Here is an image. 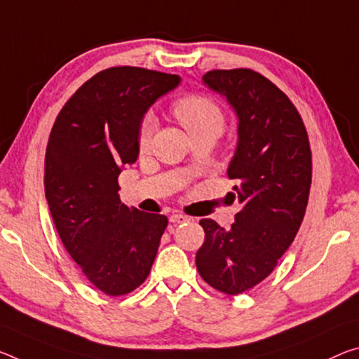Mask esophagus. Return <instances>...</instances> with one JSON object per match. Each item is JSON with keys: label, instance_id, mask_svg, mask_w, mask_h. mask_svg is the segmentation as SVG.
Instances as JSON below:
<instances>
[{"label": "esophagus", "instance_id": "obj_1", "mask_svg": "<svg viewBox=\"0 0 359 359\" xmlns=\"http://www.w3.org/2000/svg\"><path fill=\"white\" fill-rule=\"evenodd\" d=\"M169 220H170V224L179 225V224H185V222H189L190 217H189V215H184V214H172L169 217Z\"/></svg>", "mask_w": 359, "mask_h": 359}]
</instances>
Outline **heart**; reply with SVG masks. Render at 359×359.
I'll list each match as a JSON object with an SVG mask.
<instances>
[{
  "mask_svg": "<svg viewBox=\"0 0 359 359\" xmlns=\"http://www.w3.org/2000/svg\"><path fill=\"white\" fill-rule=\"evenodd\" d=\"M174 116L184 126L191 139L196 137H220L225 129V113L222 107L206 94L191 93L174 100ZM156 129V121L153 115H147L140 119L137 130V145L142 151L149 150Z\"/></svg>",
  "mask_w": 359,
  "mask_h": 359,
  "instance_id": "obj_1",
  "label": "heart"
}]
</instances>
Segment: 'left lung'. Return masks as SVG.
<instances>
[{"label": "left lung", "instance_id": "obj_1", "mask_svg": "<svg viewBox=\"0 0 359 359\" xmlns=\"http://www.w3.org/2000/svg\"><path fill=\"white\" fill-rule=\"evenodd\" d=\"M235 108L238 147L226 175L243 209L230 230L201 219L196 269L210 287L238 295L275 270L302 224L311 187V150L302 116L283 90L251 68L203 76Z\"/></svg>", "mask_w": 359, "mask_h": 359}]
</instances>
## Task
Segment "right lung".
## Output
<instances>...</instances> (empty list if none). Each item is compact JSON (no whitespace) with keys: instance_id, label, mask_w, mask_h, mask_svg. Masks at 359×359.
Instances as JSON below:
<instances>
[{"instance_id":"obj_1","label":"right lung","mask_w":359,"mask_h":359,"mask_svg":"<svg viewBox=\"0 0 359 359\" xmlns=\"http://www.w3.org/2000/svg\"><path fill=\"white\" fill-rule=\"evenodd\" d=\"M179 81L142 67L107 68L68 99L50 130L44 191L55 230L83 275L110 297L149 278L168 226L166 215L124 206L118 175L137 159L147 108Z\"/></svg>"}]
</instances>
